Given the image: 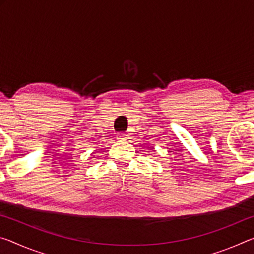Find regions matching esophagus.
<instances>
[{
    "label": "esophagus",
    "instance_id": "1",
    "mask_svg": "<svg viewBox=\"0 0 254 254\" xmlns=\"http://www.w3.org/2000/svg\"><path fill=\"white\" fill-rule=\"evenodd\" d=\"M118 139L121 140V141H122V140H126V139H127V135L124 134V133H119V134H118Z\"/></svg>",
    "mask_w": 254,
    "mask_h": 254
}]
</instances>
